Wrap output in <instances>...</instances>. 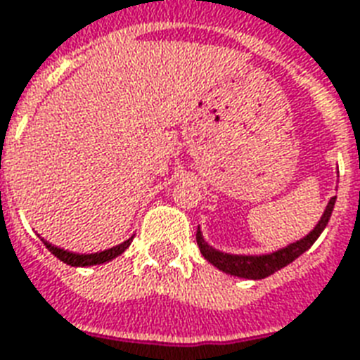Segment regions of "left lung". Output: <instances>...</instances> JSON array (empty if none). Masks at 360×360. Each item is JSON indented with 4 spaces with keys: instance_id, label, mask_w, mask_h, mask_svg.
Here are the masks:
<instances>
[{
    "instance_id": "obj_1",
    "label": "left lung",
    "mask_w": 360,
    "mask_h": 360,
    "mask_svg": "<svg viewBox=\"0 0 360 360\" xmlns=\"http://www.w3.org/2000/svg\"><path fill=\"white\" fill-rule=\"evenodd\" d=\"M334 204H336V196L330 198L328 205H326L325 213L321 217V221L315 224V229L309 232L308 236H304L302 240L295 241V243H289L283 249H278L274 253L266 255H230L219 251L215 247H211L207 241L204 240L202 232H196V241H198V247L204 259L207 262L219 268L224 274H230V276H236V278H245V279H264L271 274H276L278 270L285 268L287 264H290L292 260L298 259L302 253H306L309 247L314 245L315 240L319 238L321 232L325 230V226L330 221V215H333Z\"/></svg>"
}]
</instances>
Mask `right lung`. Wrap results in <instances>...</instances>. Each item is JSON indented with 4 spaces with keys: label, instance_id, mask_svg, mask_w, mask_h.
<instances>
[{
    "label": "right lung",
    "instance_id": "obj_1",
    "mask_svg": "<svg viewBox=\"0 0 360 360\" xmlns=\"http://www.w3.org/2000/svg\"><path fill=\"white\" fill-rule=\"evenodd\" d=\"M134 236L128 238L126 241L119 243V245L111 247V249H105V251H100V253H90V255H79V253H71V251H65V249H60V247L52 245L49 241L43 240V243L46 245V249L51 251L56 259H60L62 262L70 266H96V264H103V262H109V260L117 259L119 255H122L130 247Z\"/></svg>",
    "mask_w": 360,
    "mask_h": 360
}]
</instances>
